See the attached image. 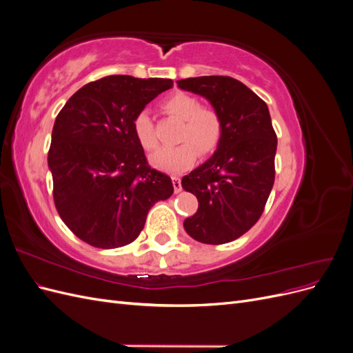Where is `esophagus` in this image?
Masks as SVG:
<instances>
[{
	"mask_svg": "<svg viewBox=\"0 0 353 353\" xmlns=\"http://www.w3.org/2000/svg\"><path fill=\"white\" fill-rule=\"evenodd\" d=\"M172 184H174L175 193H179V191L183 190V185H181V179L178 176H172Z\"/></svg>",
	"mask_w": 353,
	"mask_h": 353,
	"instance_id": "1",
	"label": "esophagus"
}]
</instances>
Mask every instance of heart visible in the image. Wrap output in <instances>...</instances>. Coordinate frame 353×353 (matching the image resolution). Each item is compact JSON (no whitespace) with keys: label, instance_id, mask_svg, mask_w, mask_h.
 I'll use <instances>...</instances> for the list:
<instances>
[{"label":"heart","instance_id":"b5f03b06","mask_svg":"<svg viewBox=\"0 0 353 353\" xmlns=\"http://www.w3.org/2000/svg\"><path fill=\"white\" fill-rule=\"evenodd\" d=\"M162 110L169 116L184 121L176 147L162 148L152 156V165L165 172L178 174L194 163L197 150L200 154H209L218 147L222 137V117L208 105H201L194 95L176 92L162 103ZM132 131L137 141L147 152L157 148L154 122L145 110L137 113L132 121Z\"/></svg>","mask_w":353,"mask_h":353}]
</instances>
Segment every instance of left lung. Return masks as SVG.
<instances>
[{
  "instance_id": "left-lung-1",
  "label": "left lung",
  "mask_w": 353,
  "mask_h": 353,
  "mask_svg": "<svg viewBox=\"0 0 353 353\" xmlns=\"http://www.w3.org/2000/svg\"><path fill=\"white\" fill-rule=\"evenodd\" d=\"M178 87L206 97L222 117L215 154L181 183L199 200L184 228L200 243H230L258 222L274 185L276 134L268 105L230 77L187 78Z\"/></svg>"
}]
</instances>
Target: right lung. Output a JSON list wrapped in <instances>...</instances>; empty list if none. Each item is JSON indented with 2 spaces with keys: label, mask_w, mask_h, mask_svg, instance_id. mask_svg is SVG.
Instances as JSON below:
<instances>
[{
  "label": "right lung",
  "mask_w": 353,
  "mask_h": 353,
  "mask_svg": "<svg viewBox=\"0 0 353 353\" xmlns=\"http://www.w3.org/2000/svg\"><path fill=\"white\" fill-rule=\"evenodd\" d=\"M172 85L105 77L83 85L56 117L48 150L54 205L74 236L94 248L132 243L150 208L174 193L172 179L148 165L132 131L135 114Z\"/></svg>",
  "instance_id": "1"
}]
</instances>
